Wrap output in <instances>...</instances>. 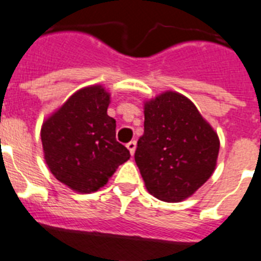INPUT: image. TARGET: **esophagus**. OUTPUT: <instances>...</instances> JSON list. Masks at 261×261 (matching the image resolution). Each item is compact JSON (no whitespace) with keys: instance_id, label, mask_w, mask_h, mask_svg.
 <instances>
[{"instance_id":"obj_1","label":"esophagus","mask_w":261,"mask_h":261,"mask_svg":"<svg viewBox=\"0 0 261 261\" xmlns=\"http://www.w3.org/2000/svg\"><path fill=\"white\" fill-rule=\"evenodd\" d=\"M126 147H127V149H128V151H130L131 156H133V154L135 153V149H136V142H135V140H131L130 143H127V145H126Z\"/></svg>"}]
</instances>
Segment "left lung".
<instances>
[{
  "label": "left lung",
  "instance_id": "left-lung-1",
  "mask_svg": "<svg viewBox=\"0 0 261 261\" xmlns=\"http://www.w3.org/2000/svg\"><path fill=\"white\" fill-rule=\"evenodd\" d=\"M220 140L189 98L165 92L144 107L135 163L145 187L164 201L189 198L216 168Z\"/></svg>",
  "mask_w": 261,
  "mask_h": 261
}]
</instances>
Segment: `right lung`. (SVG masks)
I'll return each instance as SVG.
<instances>
[{
  "label": "right lung",
  "instance_id": "right-lung-1",
  "mask_svg": "<svg viewBox=\"0 0 261 261\" xmlns=\"http://www.w3.org/2000/svg\"><path fill=\"white\" fill-rule=\"evenodd\" d=\"M109 98L100 86L83 88L41 128L44 154L51 174L74 191H97L130 159L127 148L116 139V121L107 113Z\"/></svg>",
  "mask_w": 261,
  "mask_h": 261
}]
</instances>
